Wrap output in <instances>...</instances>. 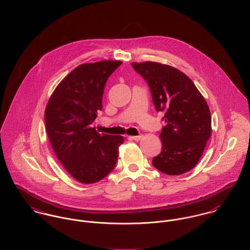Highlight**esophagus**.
<instances>
[{"mask_svg": "<svg viewBox=\"0 0 250 250\" xmlns=\"http://www.w3.org/2000/svg\"><path fill=\"white\" fill-rule=\"evenodd\" d=\"M142 137H143L142 135H138V136H129L128 139H129V140H134V141H140V140L142 139Z\"/></svg>", "mask_w": 250, "mask_h": 250, "instance_id": "obj_1", "label": "esophagus"}]
</instances>
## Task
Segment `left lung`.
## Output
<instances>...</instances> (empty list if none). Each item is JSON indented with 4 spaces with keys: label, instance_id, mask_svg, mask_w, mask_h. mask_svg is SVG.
<instances>
[{
    "label": "left lung",
    "instance_id": "obj_1",
    "mask_svg": "<svg viewBox=\"0 0 250 250\" xmlns=\"http://www.w3.org/2000/svg\"><path fill=\"white\" fill-rule=\"evenodd\" d=\"M147 83L157 112L167 123L160 138L162 151L153 157L158 170L178 175L191 170L199 161L211 136L209 106L194 83L181 71L157 62L131 63Z\"/></svg>",
    "mask_w": 250,
    "mask_h": 250
}]
</instances>
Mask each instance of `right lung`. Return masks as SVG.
I'll use <instances>...</instances> for the list:
<instances>
[{
	"label": "right lung",
	"instance_id": "add662e5",
	"mask_svg": "<svg viewBox=\"0 0 250 250\" xmlns=\"http://www.w3.org/2000/svg\"><path fill=\"white\" fill-rule=\"evenodd\" d=\"M122 61L104 60L75 68L52 94L46 130L57 159L79 182L96 183L116 166L120 135L100 134L92 123L103 109L104 86Z\"/></svg>",
	"mask_w": 250,
	"mask_h": 250
}]
</instances>
